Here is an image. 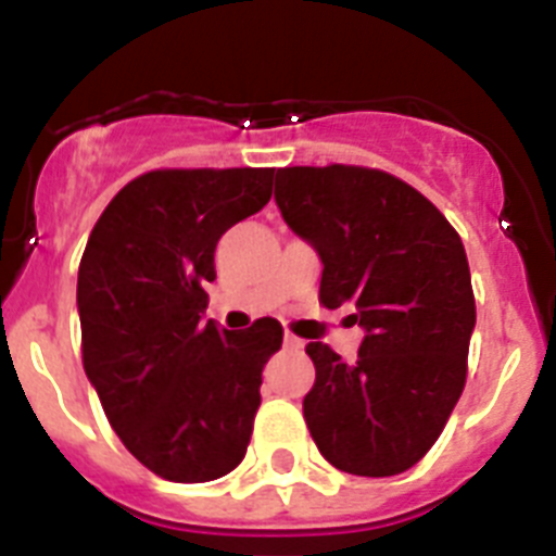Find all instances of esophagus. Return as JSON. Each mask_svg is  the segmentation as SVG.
<instances>
[{
  "label": "esophagus",
  "instance_id": "1",
  "mask_svg": "<svg viewBox=\"0 0 556 556\" xmlns=\"http://www.w3.org/2000/svg\"><path fill=\"white\" fill-rule=\"evenodd\" d=\"M285 346H288V350H302V346H305V341H302V338H296V336H291V332H285Z\"/></svg>",
  "mask_w": 556,
  "mask_h": 556
}]
</instances>
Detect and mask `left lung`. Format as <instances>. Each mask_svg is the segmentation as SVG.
<instances>
[{
	"instance_id": "obj_1",
	"label": "left lung",
	"mask_w": 556,
	"mask_h": 556,
	"mask_svg": "<svg viewBox=\"0 0 556 556\" xmlns=\"http://www.w3.org/2000/svg\"><path fill=\"white\" fill-rule=\"evenodd\" d=\"M274 201L321 260L318 302L364 327L346 364L307 344L316 383L305 422L352 476H397L439 439L462 397L476 327L470 265L445 215L400 178L366 167H285Z\"/></svg>"
}]
</instances>
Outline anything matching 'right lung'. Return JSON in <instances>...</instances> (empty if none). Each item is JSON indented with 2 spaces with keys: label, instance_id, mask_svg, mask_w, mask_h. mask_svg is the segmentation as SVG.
Returning a JSON list of instances; mask_svg holds the SVG:
<instances>
[{
  "label": "right lung",
  "instance_id": "add662e5",
  "mask_svg": "<svg viewBox=\"0 0 556 556\" xmlns=\"http://www.w3.org/2000/svg\"><path fill=\"white\" fill-rule=\"evenodd\" d=\"M274 170H153L100 215L77 271L84 369L111 428L148 470L178 484L243 462L277 318L249 330L204 321L220 235L263 210Z\"/></svg>",
  "mask_w": 556,
  "mask_h": 556
}]
</instances>
